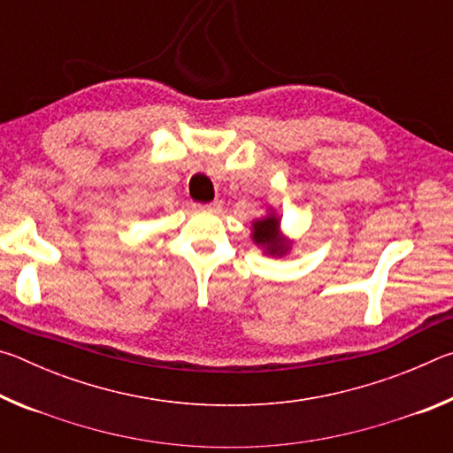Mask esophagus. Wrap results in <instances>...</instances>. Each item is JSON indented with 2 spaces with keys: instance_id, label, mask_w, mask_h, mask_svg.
<instances>
[{
  "instance_id": "1",
  "label": "esophagus",
  "mask_w": 453,
  "mask_h": 453,
  "mask_svg": "<svg viewBox=\"0 0 453 453\" xmlns=\"http://www.w3.org/2000/svg\"><path fill=\"white\" fill-rule=\"evenodd\" d=\"M194 208H196V210H199V211H218V210L221 208V203H219V202H211V203H196Z\"/></svg>"
}]
</instances>
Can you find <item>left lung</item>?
<instances>
[{
	"mask_svg": "<svg viewBox=\"0 0 453 453\" xmlns=\"http://www.w3.org/2000/svg\"><path fill=\"white\" fill-rule=\"evenodd\" d=\"M281 219L278 213L270 211L265 218L251 221V242L264 250L265 256L283 257L291 250L294 242L281 234Z\"/></svg>",
	"mask_w": 453,
	"mask_h": 453,
	"instance_id": "1",
	"label": "left lung"
}]
</instances>
